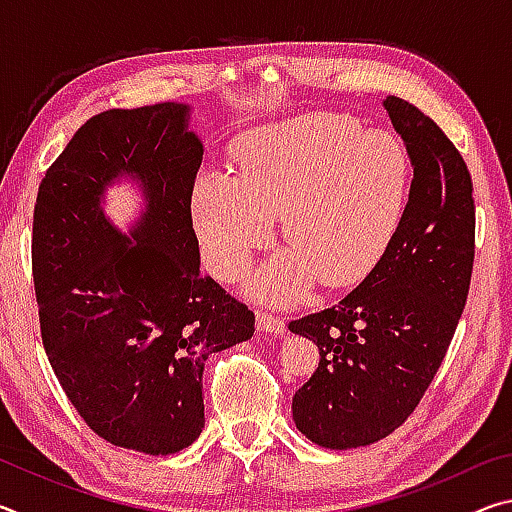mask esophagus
<instances>
[{
	"label": "esophagus",
	"instance_id": "1",
	"mask_svg": "<svg viewBox=\"0 0 512 512\" xmlns=\"http://www.w3.org/2000/svg\"><path fill=\"white\" fill-rule=\"evenodd\" d=\"M257 329L259 332H266V334H273V336H282L284 334V320L271 316V314H264V311H257Z\"/></svg>",
	"mask_w": 512,
	"mask_h": 512
}]
</instances>
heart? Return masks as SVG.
I'll return each instance as SVG.
<instances>
[{"label": "heart", "instance_id": "obj_1", "mask_svg": "<svg viewBox=\"0 0 512 512\" xmlns=\"http://www.w3.org/2000/svg\"><path fill=\"white\" fill-rule=\"evenodd\" d=\"M239 173L205 169L192 187V221L210 271L237 280L273 237L289 241L246 284L250 298L287 307L316 277L325 287L361 280L402 221L411 187L406 146L332 112L259 126L237 146Z\"/></svg>", "mask_w": 512, "mask_h": 512}]
</instances>
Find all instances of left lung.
I'll list each match as a JSON object with an SVG mask.
<instances>
[{"instance_id": "obj_1", "label": "left lung", "mask_w": 512, "mask_h": 512, "mask_svg": "<svg viewBox=\"0 0 512 512\" xmlns=\"http://www.w3.org/2000/svg\"><path fill=\"white\" fill-rule=\"evenodd\" d=\"M384 108L413 164L409 203L375 268L339 305L300 320L320 363L293 395V422L327 449L393 433L420 404L463 314L474 262V198L467 164L409 101Z\"/></svg>"}]
</instances>
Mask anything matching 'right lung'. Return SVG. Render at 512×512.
Wrapping results in <instances>:
<instances>
[{"label":"right lung","mask_w":512,"mask_h":512,"mask_svg":"<svg viewBox=\"0 0 512 512\" xmlns=\"http://www.w3.org/2000/svg\"><path fill=\"white\" fill-rule=\"evenodd\" d=\"M189 115L173 101L94 115L45 173L33 212L51 368L94 433L151 456L201 436L207 357L255 332L253 311L201 275L192 187L203 142ZM121 177L145 198L128 233L102 210Z\"/></svg>","instance_id":"1"}]
</instances>
